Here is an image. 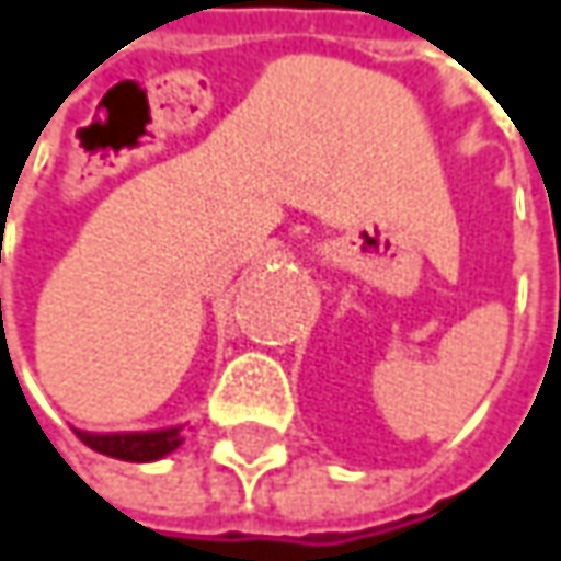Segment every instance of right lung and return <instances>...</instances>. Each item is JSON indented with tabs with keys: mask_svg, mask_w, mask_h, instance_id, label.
<instances>
[{
	"mask_svg": "<svg viewBox=\"0 0 561 561\" xmlns=\"http://www.w3.org/2000/svg\"><path fill=\"white\" fill-rule=\"evenodd\" d=\"M75 433H78V438L88 448H94V451L106 455V458L148 463L173 455L183 445L185 423L163 426V430H148V433H88V430H75Z\"/></svg>",
	"mask_w": 561,
	"mask_h": 561,
	"instance_id": "add662e5",
	"label": "right lung"
}]
</instances>
